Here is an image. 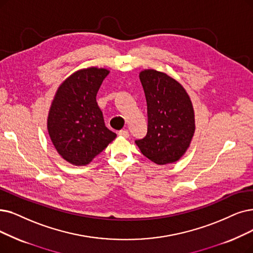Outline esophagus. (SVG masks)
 I'll return each instance as SVG.
<instances>
[{
  "mask_svg": "<svg viewBox=\"0 0 253 253\" xmlns=\"http://www.w3.org/2000/svg\"><path fill=\"white\" fill-rule=\"evenodd\" d=\"M118 135L121 136V137H125V138H127L128 137V130L127 129H120L118 132Z\"/></svg>",
  "mask_w": 253,
  "mask_h": 253,
  "instance_id": "esophagus-1",
  "label": "esophagus"
}]
</instances>
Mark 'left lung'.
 <instances>
[{
    "instance_id": "left-lung-1",
    "label": "left lung",
    "mask_w": 253,
    "mask_h": 253,
    "mask_svg": "<svg viewBox=\"0 0 253 253\" xmlns=\"http://www.w3.org/2000/svg\"><path fill=\"white\" fill-rule=\"evenodd\" d=\"M147 104V134L135 143L159 165L173 163L188 149L195 130L194 110L184 87L155 69L139 75Z\"/></svg>"
}]
</instances>
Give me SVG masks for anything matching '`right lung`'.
<instances>
[{
  "mask_svg": "<svg viewBox=\"0 0 253 253\" xmlns=\"http://www.w3.org/2000/svg\"><path fill=\"white\" fill-rule=\"evenodd\" d=\"M105 68L90 67L68 77L58 88L47 117L50 140L59 155L76 166L89 164L115 139L96 103Z\"/></svg>",
  "mask_w": 253,
  "mask_h": 253,
  "instance_id": "obj_1",
  "label": "right lung"
}]
</instances>
